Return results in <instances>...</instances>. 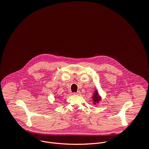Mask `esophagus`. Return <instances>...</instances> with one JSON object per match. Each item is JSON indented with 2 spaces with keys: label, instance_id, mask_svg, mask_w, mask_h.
<instances>
[{
  "label": "esophagus",
  "instance_id": "34e87169",
  "mask_svg": "<svg viewBox=\"0 0 149 149\" xmlns=\"http://www.w3.org/2000/svg\"><path fill=\"white\" fill-rule=\"evenodd\" d=\"M80 92L79 91H78V92H74L73 93V94L74 95H80Z\"/></svg>",
  "mask_w": 149,
  "mask_h": 149
}]
</instances>
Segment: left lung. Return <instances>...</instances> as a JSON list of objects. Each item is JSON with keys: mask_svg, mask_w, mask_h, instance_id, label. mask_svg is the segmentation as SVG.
<instances>
[{"mask_svg": "<svg viewBox=\"0 0 149 149\" xmlns=\"http://www.w3.org/2000/svg\"><path fill=\"white\" fill-rule=\"evenodd\" d=\"M92 100L93 101V102L94 104H95L96 103H97L99 101H100L101 100V97L99 96L97 92V91H96L94 93V95L92 97Z\"/></svg>", "mask_w": 149, "mask_h": 149, "instance_id": "1", "label": "left lung"}]
</instances>
